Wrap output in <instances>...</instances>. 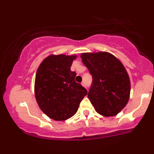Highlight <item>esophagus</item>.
<instances>
[{
  "mask_svg": "<svg viewBox=\"0 0 154 154\" xmlns=\"http://www.w3.org/2000/svg\"><path fill=\"white\" fill-rule=\"evenodd\" d=\"M82 85L83 86V87H86L85 82H82Z\"/></svg>",
  "mask_w": 154,
  "mask_h": 154,
  "instance_id": "1",
  "label": "esophagus"
}]
</instances>
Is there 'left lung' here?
<instances>
[{
  "label": "left lung",
  "instance_id": "obj_1",
  "mask_svg": "<svg viewBox=\"0 0 154 154\" xmlns=\"http://www.w3.org/2000/svg\"><path fill=\"white\" fill-rule=\"evenodd\" d=\"M82 61L93 77L88 97L98 114L115 116L128 103L130 80L122 63L110 53H83Z\"/></svg>",
  "mask_w": 154,
  "mask_h": 154
}]
</instances>
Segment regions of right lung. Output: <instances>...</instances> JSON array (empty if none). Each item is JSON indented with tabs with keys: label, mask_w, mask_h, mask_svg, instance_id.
Returning <instances> with one entry per match:
<instances>
[{
	"label": "right lung",
	"mask_w": 154,
	"mask_h": 154,
	"mask_svg": "<svg viewBox=\"0 0 154 154\" xmlns=\"http://www.w3.org/2000/svg\"><path fill=\"white\" fill-rule=\"evenodd\" d=\"M76 55H50L36 72L35 95L42 111L51 119L63 121L76 114L87 90L76 82L70 68Z\"/></svg>",
	"instance_id": "obj_1"
}]
</instances>
